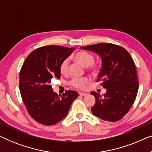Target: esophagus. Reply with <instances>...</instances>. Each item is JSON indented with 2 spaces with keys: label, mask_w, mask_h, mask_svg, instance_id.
Instances as JSON below:
<instances>
[{
  "label": "esophagus",
  "mask_w": 152,
  "mask_h": 152,
  "mask_svg": "<svg viewBox=\"0 0 152 152\" xmlns=\"http://www.w3.org/2000/svg\"><path fill=\"white\" fill-rule=\"evenodd\" d=\"M79 95H81V96H86V95H87L88 94H87V93H86L80 92V93H79Z\"/></svg>",
  "instance_id": "1"
}]
</instances>
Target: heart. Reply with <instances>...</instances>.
Returning <instances> with one entry per match:
<instances>
[{"mask_svg": "<svg viewBox=\"0 0 152 152\" xmlns=\"http://www.w3.org/2000/svg\"><path fill=\"white\" fill-rule=\"evenodd\" d=\"M72 59L74 61L78 62L85 67L89 66L88 69L92 71H95L97 70V66L94 64V57L88 52L80 50L77 52L72 55ZM69 70V61L67 59H64L59 65V71L61 74L67 75ZM90 80L88 77H74L70 81L69 84L74 88L78 89H84L86 87V85L88 84Z\"/></svg>", "mask_w": 152, "mask_h": 152, "instance_id": "obj_1", "label": "heart"}]
</instances>
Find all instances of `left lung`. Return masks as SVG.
Listing matches in <instances>:
<instances>
[{
  "label": "left lung",
  "mask_w": 152,
  "mask_h": 152,
  "mask_svg": "<svg viewBox=\"0 0 152 152\" xmlns=\"http://www.w3.org/2000/svg\"><path fill=\"white\" fill-rule=\"evenodd\" d=\"M80 48L93 51L102 59V68L97 81L102 82L105 94L91 92L95 104L93 114L103 120H121L132 107L138 90L136 65L124 48L113 43H97Z\"/></svg>",
  "instance_id": "1"
}]
</instances>
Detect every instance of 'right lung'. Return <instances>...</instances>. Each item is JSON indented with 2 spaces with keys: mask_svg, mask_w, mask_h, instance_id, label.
<instances>
[{
  "mask_svg": "<svg viewBox=\"0 0 152 152\" xmlns=\"http://www.w3.org/2000/svg\"><path fill=\"white\" fill-rule=\"evenodd\" d=\"M74 48L46 45L32 51L25 60L19 75L23 102L31 117L43 125H53L67 115L78 93L66 91L62 95L54 92L53 78L59 79V65Z\"/></svg>",
  "mask_w": 152,
  "mask_h": 152,
  "instance_id": "1",
  "label": "right lung"
}]
</instances>
